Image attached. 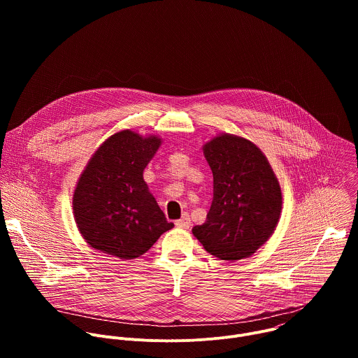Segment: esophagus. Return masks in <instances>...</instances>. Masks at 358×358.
<instances>
[{
  "mask_svg": "<svg viewBox=\"0 0 358 358\" xmlns=\"http://www.w3.org/2000/svg\"><path fill=\"white\" fill-rule=\"evenodd\" d=\"M176 225L178 228H182V229H188L191 227V220H189V215L188 214H184L181 220L176 221Z\"/></svg>",
  "mask_w": 358,
  "mask_h": 358,
  "instance_id": "34e87169",
  "label": "esophagus"
}]
</instances>
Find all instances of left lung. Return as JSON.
<instances>
[{"label":"left lung","mask_w":358,"mask_h":358,"mask_svg":"<svg viewBox=\"0 0 358 358\" xmlns=\"http://www.w3.org/2000/svg\"><path fill=\"white\" fill-rule=\"evenodd\" d=\"M214 176L207 220L192 228L203 249L222 261L250 257L279 221L282 192L264 152L246 138L222 134L203 145Z\"/></svg>","instance_id":"left-lung-1"}]
</instances>
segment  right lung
Instances as JSON below:
<instances>
[{
	"label": "right lung",
	"mask_w": 358,
	"mask_h": 358,
	"mask_svg": "<svg viewBox=\"0 0 358 358\" xmlns=\"http://www.w3.org/2000/svg\"><path fill=\"white\" fill-rule=\"evenodd\" d=\"M162 140L124 130L99 147L73 194V214L86 242L120 259L147 252L174 227L147 188L143 171Z\"/></svg>",
	"instance_id": "obj_1"
}]
</instances>
